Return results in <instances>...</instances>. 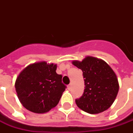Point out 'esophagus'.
Returning a JSON list of instances; mask_svg holds the SVG:
<instances>
[{
	"instance_id": "34e87169",
	"label": "esophagus",
	"mask_w": 133,
	"mask_h": 133,
	"mask_svg": "<svg viewBox=\"0 0 133 133\" xmlns=\"http://www.w3.org/2000/svg\"><path fill=\"white\" fill-rule=\"evenodd\" d=\"M71 87H72V84H69V85H68V89L70 90V89H71Z\"/></svg>"
}]
</instances>
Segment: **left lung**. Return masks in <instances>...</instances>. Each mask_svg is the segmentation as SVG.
Wrapping results in <instances>:
<instances>
[{
    "label": "left lung",
    "instance_id": "8db88e82",
    "mask_svg": "<svg viewBox=\"0 0 133 133\" xmlns=\"http://www.w3.org/2000/svg\"><path fill=\"white\" fill-rule=\"evenodd\" d=\"M72 64L83 71L85 89L76 99L81 109L90 114L102 113L112 105L119 91L117 76L105 61L94 57H86L82 61H73Z\"/></svg>",
    "mask_w": 133,
    "mask_h": 133
}]
</instances>
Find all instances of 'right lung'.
<instances>
[{
    "mask_svg": "<svg viewBox=\"0 0 133 133\" xmlns=\"http://www.w3.org/2000/svg\"><path fill=\"white\" fill-rule=\"evenodd\" d=\"M56 70V64L42 61L29 65L20 72L15 87L24 107L33 113H44L58 104L66 86Z\"/></svg>",
    "mask_w": 133,
    "mask_h": 133,
    "instance_id": "obj_1",
    "label": "right lung"
}]
</instances>
